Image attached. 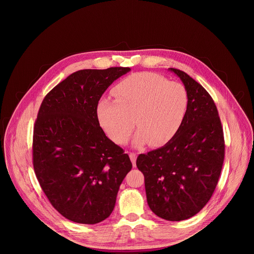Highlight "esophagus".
<instances>
[{
	"instance_id": "1",
	"label": "esophagus",
	"mask_w": 254,
	"mask_h": 254,
	"mask_svg": "<svg viewBox=\"0 0 254 254\" xmlns=\"http://www.w3.org/2000/svg\"><path fill=\"white\" fill-rule=\"evenodd\" d=\"M128 155H129V158H130V161H131V163H132V166L133 167H135V161H136V155L134 154V153H131V152H129L128 153Z\"/></svg>"
}]
</instances>
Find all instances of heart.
<instances>
[{
  "label": "heart",
  "mask_w": 254,
  "mask_h": 254,
  "mask_svg": "<svg viewBox=\"0 0 254 254\" xmlns=\"http://www.w3.org/2000/svg\"><path fill=\"white\" fill-rule=\"evenodd\" d=\"M113 95L115 101L99 100L96 115L100 127L118 144L127 141L135 123L134 144L162 147L175 136L187 112L185 87L151 72L124 78L114 87Z\"/></svg>",
  "instance_id": "heart-1"
}]
</instances>
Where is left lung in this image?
I'll return each mask as SVG.
<instances>
[{
	"label": "left lung",
	"instance_id": "8db88e82",
	"mask_svg": "<svg viewBox=\"0 0 254 254\" xmlns=\"http://www.w3.org/2000/svg\"><path fill=\"white\" fill-rule=\"evenodd\" d=\"M183 81L188 106L182 126L164 147L140 154L147 201L161 218L181 221L196 215L210 200L222 170L225 142L215 102L186 72L170 68Z\"/></svg>",
	"mask_w": 254,
	"mask_h": 254
}]
</instances>
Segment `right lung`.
<instances>
[{
	"label": "right lung",
	"mask_w": 254,
	"mask_h": 254,
	"mask_svg": "<svg viewBox=\"0 0 254 254\" xmlns=\"http://www.w3.org/2000/svg\"><path fill=\"white\" fill-rule=\"evenodd\" d=\"M129 67L83 69L44 97L33 131V167L51 205L65 218L96 224L115 208L131 170L125 151L100 127L98 101Z\"/></svg>",
	"instance_id": "obj_1"
}]
</instances>
